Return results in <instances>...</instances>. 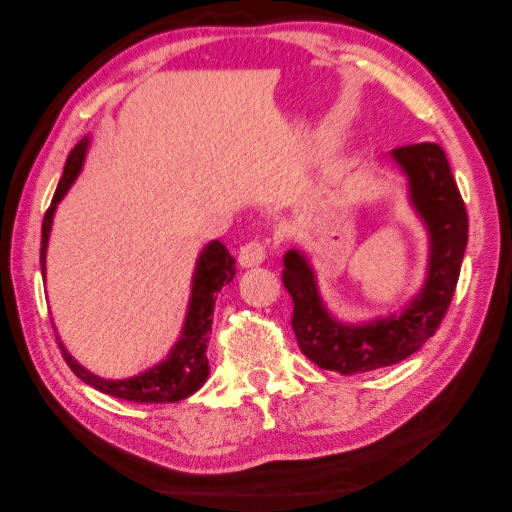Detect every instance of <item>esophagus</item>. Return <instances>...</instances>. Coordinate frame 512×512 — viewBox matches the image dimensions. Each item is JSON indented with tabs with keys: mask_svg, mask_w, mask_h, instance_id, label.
<instances>
[{
	"mask_svg": "<svg viewBox=\"0 0 512 512\" xmlns=\"http://www.w3.org/2000/svg\"><path fill=\"white\" fill-rule=\"evenodd\" d=\"M267 258V247L261 240H251L247 245H242L238 251V261L242 267H256Z\"/></svg>",
	"mask_w": 512,
	"mask_h": 512,
	"instance_id": "34e87169",
	"label": "esophagus"
}]
</instances>
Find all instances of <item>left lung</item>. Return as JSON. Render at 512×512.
Segmentation results:
<instances>
[{
    "mask_svg": "<svg viewBox=\"0 0 512 512\" xmlns=\"http://www.w3.org/2000/svg\"><path fill=\"white\" fill-rule=\"evenodd\" d=\"M390 158L406 177L408 204L429 236L424 283L399 313L340 320L326 306L311 258L299 247L283 256L281 279L295 304L292 331L301 354L322 370L360 374L401 363L431 338L454 297L467 247V211L447 156L440 145L422 142L392 149Z\"/></svg>",
    "mask_w": 512,
    "mask_h": 512,
    "instance_id": "obj_1",
    "label": "left lung"
}]
</instances>
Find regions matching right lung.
Returning <instances> with one entry per match:
<instances>
[{"mask_svg": "<svg viewBox=\"0 0 512 512\" xmlns=\"http://www.w3.org/2000/svg\"><path fill=\"white\" fill-rule=\"evenodd\" d=\"M90 147V138H81L77 147L72 149L70 156L65 161L63 177L58 181V188L54 192L52 206L47 208L45 220H43V242H40V270H43L45 279V261H47V245H49V233H52V222L56 206L61 204V199L67 195V190L72 188V183L77 181L83 161H86ZM236 276V258L229 254L220 240H211L208 245L199 251L195 272H192V286H190V301L186 320H183L181 335L174 342L172 349L167 351V356L156 363L149 370L140 372L129 379H102V376L88 372L79 360H74L70 351L58 338L61 345L65 363L70 365V370L79 376L83 383H88L90 388H95L104 395H111L117 399L136 401V404H167V401H181L190 397L192 392H197L201 385L206 383L211 365H208L206 349H208V333H211L213 324V311H215V299L226 283L233 281Z\"/></svg>", "mask_w": 512, "mask_h": 512, "instance_id": "right-lung-1", "label": "right lung"}]
</instances>
